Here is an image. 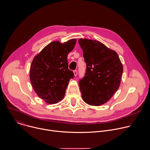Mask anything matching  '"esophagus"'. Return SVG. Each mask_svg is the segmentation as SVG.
Masks as SVG:
<instances>
[{
  "instance_id": "obj_1",
  "label": "esophagus",
  "mask_w": 150,
  "mask_h": 150,
  "mask_svg": "<svg viewBox=\"0 0 150 150\" xmlns=\"http://www.w3.org/2000/svg\"><path fill=\"white\" fill-rule=\"evenodd\" d=\"M74 75L75 76H76L77 75V74H78V71L76 70H74Z\"/></svg>"
}]
</instances>
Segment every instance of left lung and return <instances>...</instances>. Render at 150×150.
<instances>
[{
    "label": "left lung",
    "instance_id": "left-lung-1",
    "mask_svg": "<svg viewBox=\"0 0 150 150\" xmlns=\"http://www.w3.org/2000/svg\"><path fill=\"white\" fill-rule=\"evenodd\" d=\"M86 63L85 76L79 81L83 100L89 105L104 104L118 90L123 67L118 54L101 42L79 39Z\"/></svg>",
    "mask_w": 150,
    "mask_h": 150
}]
</instances>
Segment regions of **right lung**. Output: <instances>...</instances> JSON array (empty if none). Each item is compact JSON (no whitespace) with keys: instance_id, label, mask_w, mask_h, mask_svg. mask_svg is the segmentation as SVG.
I'll list each match as a JSON object with an SVG mask.
<instances>
[{"instance_id":"right-lung-1","label":"right lung","mask_w":150,"mask_h":150,"mask_svg":"<svg viewBox=\"0 0 150 150\" xmlns=\"http://www.w3.org/2000/svg\"><path fill=\"white\" fill-rule=\"evenodd\" d=\"M76 40L64 43L54 41L45 46L31 64L30 79L38 95L49 104H55L63 99L68 82L74 78L69 69L68 54L72 51Z\"/></svg>"}]
</instances>
